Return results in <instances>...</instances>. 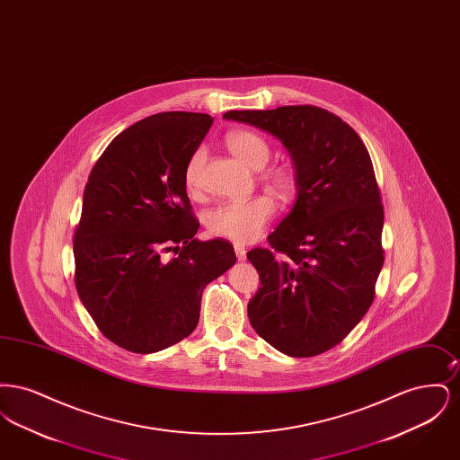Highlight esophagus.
Wrapping results in <instances>:
<instances>
[{
  "label": "esophagus",
  "mask_w": 460,
  "mask_h": 460,
  "mask_svg": "<svg viewBox=\"0 0 460 460\" xmlns=\"http://www.w3.org/2000/svg\"><path fill=\"white\" fill-rule=\"evenodd\" d=\"M234 252H236V259H238V261H244V259H246V250H244V246L234 244Z\"/></svg>",
  "instance_id": "1"
}]
</instances>
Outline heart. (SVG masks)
I'll use <instances>...</instances> for the list:
<instances>
[{
  "instance_id": "heart-1",
  "label": "heart",
  "mask_w": 460,
  "mask_h": 460,
  "mask_svg": "<svg viewBox=\"0 0 460 460\" xmlns=\"http://www.w3.org/2000/svg\"><path fill=\"white\" fill-rule=\"evenodd\" d=\"M226 145L231 154L252 169H262L270 158V148L261 134L253 131H233L227 134ZM205 150L198 148L188 160L184 181L190 190H197ZM272 186L289 197L295 190V174L288 167H279L269 174ZM276 214V201L267 195L250 198L244 201H224L207 214V227L212 234L234 241L250 243L262 234L263 227Z\"/></svg>"
}]
</instances>
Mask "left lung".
<instances>
[{"label":"left lung","instance_id":"obj_1","mask_svg":"<svg viewBox=\"0 0 460 460\" xmlns=\"http://www.w3.org/2000/svg\"><path fill=\"white\" fill-rule=\"evenodd\" d=\"M224 119L276 136L291 155L296 201L248 261L261 288L250 324L276 350L314 357L336 347L369 310L385 262V212L371 156L328 110H231Z\"/></svg>","mask_w":460,"mask_h":460}]
</instances>
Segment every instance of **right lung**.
Returning a JSON list of instances; mask_svg holds the SVG:
<instances>
[{"mask_svg":"<svg viewBox=\"0 0 460 460\" xmlns=\"http://www.w3.org/2000/svg\"><path fill=\"white\" fill-rule=\"evenodd\" d=\"M212 122L195 111L150 115L120 132L89 174L74 236L75 288L124 350L155 353L190 336L205 286L236 263L229 241L195 238L186 193L188 160Z\"/></svg>","mask_w":460,"mask_h":460,"instance_id":"1","label":"right lung"}]
</instances>
